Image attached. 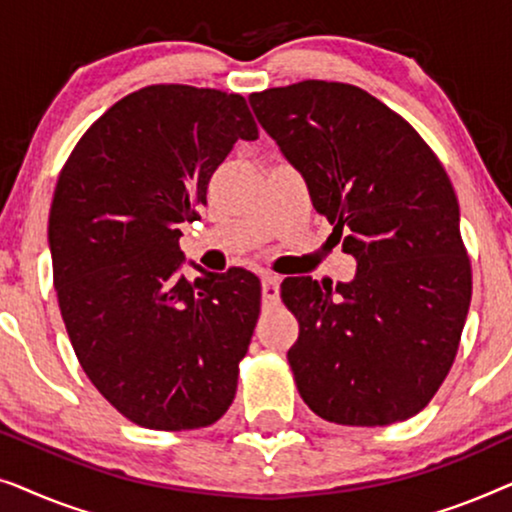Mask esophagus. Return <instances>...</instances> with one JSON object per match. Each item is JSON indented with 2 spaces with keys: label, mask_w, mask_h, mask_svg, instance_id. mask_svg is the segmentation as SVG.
<instances>
[{
  "label": "esophagus",
  "mask_w": 512,
  "mask_h": 512,
  "mask_svg": "<svg viewBox=\"0 0 512 512\" xmlns=\"http://www.w3.org/2000/svg\"><path fill=\"white\" fill-rule=\"evenodd\" d=\"M261 289H263V300L268 305H275L279 300V277L275 275H263L261 277Z\"/></svg>",
  "instance_id": "obj_1"
}]
</instances>
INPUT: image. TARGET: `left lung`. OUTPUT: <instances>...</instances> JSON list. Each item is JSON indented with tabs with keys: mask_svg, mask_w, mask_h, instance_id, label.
I'll return each instance as SVG.
<instances>
[{
	"mask_svg": "<svg viewBox=\"0 0 512 512\" xmlns=\"http://www.w3.org/2000/svg\"><path fill=\"white\" fill-rule=\"evenodd\" d=\"M249 104L356 261L352 282H282L300 324L286 354L300 396L347 426L417 415L450 373L471 305L443 165L410 123L347 83H293Z\"/></svg>",
	"mask_w": 512,
	"mask_h": 512,
	"instance_id": "left-lung-1",
	"label": "left lung"
}]
</instances>
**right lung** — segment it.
I'll use <instances>...</instances> for the list:
<instances>
[{
  "mask_svg": "<svg viewBox=\"0 0 512 512\" xmlns=\"http://www.w3.org/2000/svg\"><path fill=\"white\" fill-rule=\"evenodd\" d=\"M237 139H258L242 95L146 86L97 118L69 156L48 216L62 321L81 368L146 429L226 415L261 312V279L230 268L186 279L181 223Z\"/></svg>",
  "mask_w": 512,
  "mask_h": 512,
  "instance_id": "add662e5",
  "label": "right lung"
}]
</instances>
